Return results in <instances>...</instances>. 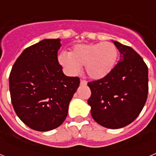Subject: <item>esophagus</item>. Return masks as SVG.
I'll use <instances>...</instances> for the list:
<instances>
[{
  "mask_svg": "<svg viewBox=\"0 0 156 156\" xmlns=\"http://www.w3.org/2000/svg\"><path fill=\"white\" fill-rule=\"evenodd\" d=\"M87 84V82L86 80H80V85H82V86H86Z\"/></svg>",
  "mask_w": 156,
  "mask_h": 156,
  "instance_id": "obj_1",
  "label": "esophagus"
}]
</instances>
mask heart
Returning <instances> with one entry per match:
<instances>
[{"instance_id": "b5f03b06", "label": "heart", "mask_w": 156, "mask_h": 156, "mask_svg": "<svg viewBox=\"0 0 156 156\" xmlns=\"http://www.w3.org/2000/svg\"><path fill=\"white\" fill-rule=\"evenodd\" d=\"M119 51L111 42L77 44L70 53L62 51L58 60L68 74L76 75L83 66L89 77L94 80L104 78L112 71L118 60Z\"/></svg>"}]
</instances>
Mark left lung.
I'll return each mask as SVG.
<instances>
[{
    "label": "left lung",
    "mask_w": 156,
    "mask_h": 156,
    "mask_svg": "<svg viewBox=\"0 0 156 156\" xmlns=\"http://www.w3.org/2000/svg\"><path fill=\"white\" fill-rule=\"evenodd\" d=\"M120 59L108 75L88 83L91 96L87 101L95 122L109 129L124 127L144 108L148 92V69L130 47L112 41Z\"/></svg>",
    "instance_id": "obj_1"
}]
</instances>
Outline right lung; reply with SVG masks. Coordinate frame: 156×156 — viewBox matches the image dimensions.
<instances>
[{"mask_svg":"<svg viewBox=\"0 0 156 156\" xmlns=\"http://www.w3.org/2000/svg\"><path fill=\"white\" fill-rule=\"evenodd\" d=\"M60 39H44L26 48L9 76L13 108L25 124L37 131L58 127L79 87L78 77L66 76L58 61Z\"/></svg>","mask_w":156,"mask_h":156,"instance_id":"1","label":"right lung"}]
</instances>
